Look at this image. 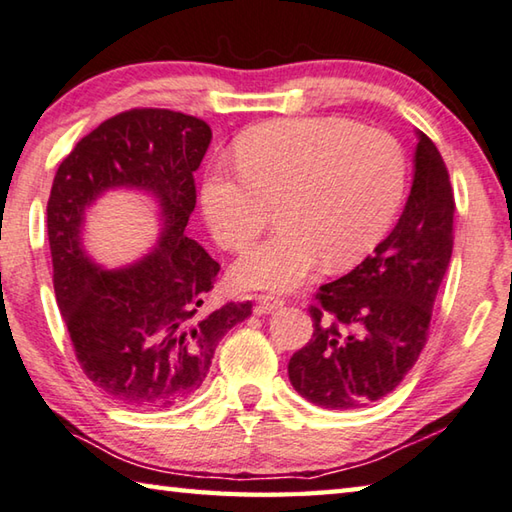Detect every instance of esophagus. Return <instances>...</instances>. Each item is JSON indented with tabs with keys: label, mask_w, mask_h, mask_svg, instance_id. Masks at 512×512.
Returning <instances> with one entry per match:
<instances>
[{
	"label": "esophagus",
	"mask_w": 512,
	"mask_h": 512,
	"mask_svg": "<svg viewBox=\"0 0 512 512\" xmlns=\"http://www.w3.org/2000/svg\"><path fill=\"white\" fill-rule=\"evenodd\" d=\"M284 300L282 297H275V295H259L257 297V313H271L275 309H282Z\"/></svg>",
	"instance_id": "esophagus-1"
}]
</instances>
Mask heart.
I'll return each mask as SVG.
<instances>
[{
    "label": "heart",
    "instance_id": "b5f03b06",
    "mask_svg": "<svg viewBox=\"0 0 512 512\" xmlns=\"http://www.w3.org/2000/svg\"><path fill=\"white\" fill-rule=\"evenodd\" d=\"M237 170L217 167L201 190L203 215L226 250L241 253L271 224L282 228L235 266L246 288L291 291L324 262H360L401 206V143L342 118H284L250 129L235 147Z\"/></svg>",
    "mask_w": 512,
    "mask_h": 512
}]
</instances>
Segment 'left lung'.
I'll list each match as a JSON object with an SVG mask.
<instances>
[{"instance_id": "8db88e82", "label": "left lung", "mask_w": 512, "mask_h": 512, "mask_svg": "<svg viewBox=\"0 0 512 512\" xmlns=\"http://www.w3.org/2000/svg\"><path fill=\"white\" fill-rule=\"evenodd\" d=\"M452 226L448 167L418 132L414 183L398 224L374 255L315 293L313 338L288 360L297 394L324 410H356L401 385L430 333Z\"/></svg>"}]
</instances>
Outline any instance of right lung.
<instances>
[{
  "instance_id": "add662e5",
  "label": "right lung",
  "mask_w": 512,
  "mask_h": 512,
  "mask_svg": "<svg viewBox=\"0 0 512 512\" xmlns=\"http://www.w3.org/2000/svg\"><path fill=\"white\" fill-rule=\"evenodd\" d=\"M210 138L201 118L129 109L78 141L55 172L46 203L55 300L85 376L127 407L188 401L219 340L253 313V302L206 309L221 266L185 237ZM109 187L152 191L164 217L160 248L118 272H102L79 241L84 210Z\"/></svg>"
}]
</instances>
